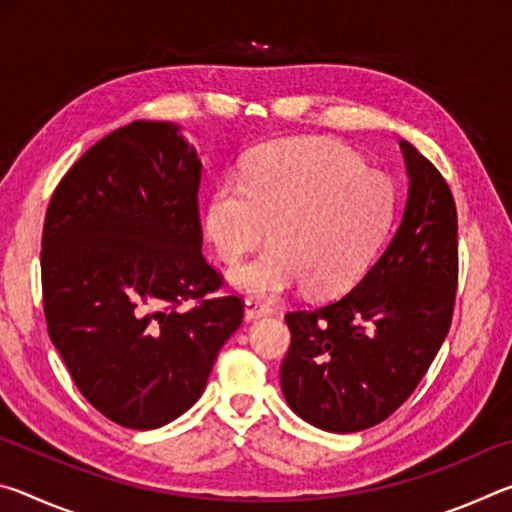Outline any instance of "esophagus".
Wrapping results in <instances>:
<instances>
[{
  "instance_id": "1",
  "label": "esophagus",
  "mask_w": 512,
  "mask_h": 512,
  "mask_svg": "<svg viewBox=\"0 0 512 512\" xmlns=\"http://www.w3.org/2000/svg\"><path fill=\"white\" fill-rule=\"evenodd\" d=\"M246 320H255V318H262V316H268L271 314V307L268 305H264L262 300H257V298H246Z\"/></svg>"
}]
</instances>
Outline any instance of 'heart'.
<instances>
[{"label":"heart","instance_id":"1","mask_svg":"<svg viewBox=\"0 0 512 512\" xmlns=\"http://www.w3.org/2000/svg\"><path fill=\"white\" fill-rule=\"evenodd\" d=\"M395 192L348 146L316 137L253 151L239 178H223L207 198L203 228L214 255L235 264L262 241L273 246L230 273L257 296L305 284L334 296L359 280L393 221Z\"/></svg>","mask_w":512,"mask_h":512}]
</instances>
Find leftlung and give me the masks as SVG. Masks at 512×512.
Listing matches in <instances>:
<instances>
[{
    "mask_svg": "<svg viewBox=\"0 0 512 512\" xmlns=\"http://www.w3.org/2000/svg\"><path fill=\"white\" fill-rule=\"evenodd\" d=\"M409 198L391 244L357 287L289 311L282 393L302 420L352 433L384 422L427 375L452 325L458 216L443 173L406 140Z\"/></svg>",
    "mask_w": 512,
    "mask_h": 512,
    "instance_id": "1",
    "label": "left lung"
}]
</instances>
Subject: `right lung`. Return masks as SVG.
Wrapping results in <instances>:
<instances>
[{
    "instance_id": "obj_1",
    "label": "right lung",
    "mask_w": 512,
    "mask_h": 512,
    "mask_svg": "<svg viewBox=\"0 0 512 512\" xmlns=\"http://www.w3.org/2000/svg\"><path fill=\"white\" fill-rule=\"evenodd\" d=\"M201 160L164 121L99 140L51 196L42 228V307L51 343L94 409L158 429L203 395L244 320L201 253ZM185 301L193 305L183 308Z\"/></svg>"
}]
</instances>
